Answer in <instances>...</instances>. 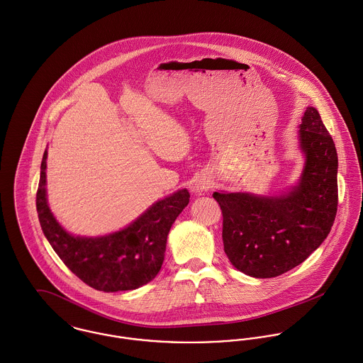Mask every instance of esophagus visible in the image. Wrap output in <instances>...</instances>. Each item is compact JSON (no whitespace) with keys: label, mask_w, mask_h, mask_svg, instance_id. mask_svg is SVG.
Listing matches in <instances>:
<instances>
[{"label":"esophagus","mask_w":363,"mask_h":363,"mask_svg":"<svg viewBox=\"0 0 363 363\" xmlns=\"http://www.w3.org/2000/svg\"><path fill=\"white\" fill-rule=\"evenodd\" d=\"M209 188H211V182H209V181H206V179H198V181L195 182L192 191H194L195 194H198V195H202L203 192L209 191Z\"/></svg>","instance_id":"obj_1"}]
</instances>
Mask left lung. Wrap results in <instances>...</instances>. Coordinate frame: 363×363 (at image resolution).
<instances>
[{"instance_id": "8db88e82", "label": "left lung", "mask_w": 363, "mask_h": 363, "mask_svg": "<svg viewBox=\"0 0 363 363\" xmlns=\"http://www.w3.org/2000/svg\"><path fill=\"white\" fill-rule=\"evenodd\" d=\"M304 165L298 181L278 195L215 192L223 213L224 252L252 278H275L300 265L327 238L338 205V155L315 108L298 126Z\"/></svg>"}]
</instances>
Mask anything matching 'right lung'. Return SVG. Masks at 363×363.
Listing matches in <instances>:
<instances>
[{
  "label": "right lung",
  "instance_id": "right-lung-1",
  "mask_svg": "<svg viewBox=\"0 0 363 363\" xmlns=\"http://www.w3.org/2000/svg\"><path fill=\"white\" fill-rule=\"evenodd\" d=\"M45 150L36 194V209L45 237L82 282L102 291L133 290L152 281L161 269L167 237L175 218L189 203L179 189L152 203L125 228L98 237L70 234L53 216L46 192Z\"/></svg>",
  "mask_w": 363,
  "mask_h": 363
}]
</instances>
